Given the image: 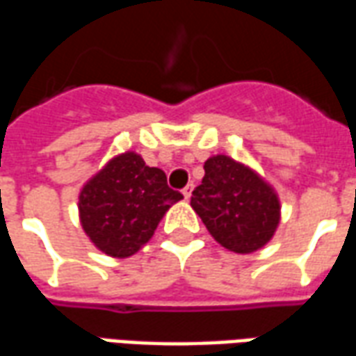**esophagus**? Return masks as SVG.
<instances>
[{"mask_svg":"<svg viewBox=\"0 0 356 356\" xmlns=\"http://www.w3.org/2000/svg\"><path fill=\"white\" fill-rule=\"evenodd\" d=\"M191 194H193V185H186L185 188H183V196H185V200L191 198Z\"/></svg>","mask_w":356,"mask_h":356,"instance_id":"obj_1","label":"esophagus"}]
</instances>
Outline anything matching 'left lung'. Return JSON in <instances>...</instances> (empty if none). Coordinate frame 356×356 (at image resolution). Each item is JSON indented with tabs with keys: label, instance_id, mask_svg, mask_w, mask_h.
Instances as JSON below:
<instances>
[{
	"label": "left lung",
	"instance_id": "obj_1",
	"mask_svg": "<svg viewBox=\"0 0 356 356\" xmlns=\"http://www.w3.org/2000/svg\"><path fill=\"white\" fill-rule=\"evenodd\" d=\"M204 171L191 206L209 234L234 254H252L265 246L280 223L275 188L252 168L225 154L208 158Z\"/></svg>",
	"mask_w": 356,
	"mask_h": 356
}]
</instances>
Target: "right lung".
I'll return each mask as SVG.
<instances>
[{
	"label": "right lung",
	"instance_id": "obj_1",
	"mask_svg": "<svg viewBox=\"0 0 356 356\" xmlns=\"http://www.w3.org/2000/svg\"><path fill=\"white\" fill-rule=\"evenodd\" d=\"M183 198L168 186L158 168H148L137 152L114 156L80 193L83 231L110 257L137 254L152 238L165 211Z\"/></svg>",
	"mask_w": 356,
	"mask_h": 356
}]
</instances>
